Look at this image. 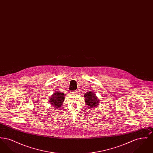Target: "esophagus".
Instances as JSON below:
<instances>
[{
  "label": "esophagus",
  "mask_w": 153,
  "mask_h": 153,
  "mask_svg": "<svg viewBox=\"0 0 153 153\" xmlns=\"http://www.w3.org/2000/svg\"><path fill=\"white\" fill-rule=\"evenodd\" d=\"M77 91H73V92H72V93H73V94H76V93H77Z\"/></svg>",
  "instance_id": "esophagus-1"
}]
</instances>
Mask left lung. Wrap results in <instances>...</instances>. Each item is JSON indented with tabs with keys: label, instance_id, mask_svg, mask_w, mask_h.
<instances>
[{
	"label": "left lung",
	"instance_id": "left-lung-1",
	"mask_svg": "<svg viewBox=\"0 0 153 153\" xmlns=\"http://www.w3.org/2000/svg\"><path fill=\"white\" fill-rule=\"evenodd\" d=\"M84 99L86 104L91 108H94L99 104L100 100L95 93L89 91L84 94Z\"/></svg>",
	"mask_w": 153,
	"mask_h": 153
}]
</instances>
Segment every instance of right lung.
Instances as JSON below:
<instances>
[{"mask_svg": "<svg viewBox=\"0 0 153 153\" xmlns=\"http://www.w3.org/2000/svg\"><path fill=\"white\" fill-rule=\"evenodd\" d=\"M64 94L57 91L49 99V102L54 108H57V109L60 108L64 102Z\"/></svg>", "mask_w": 153, "mask_h": 153, "instance_id": "1", "label": "right lung"}]
</instances>
